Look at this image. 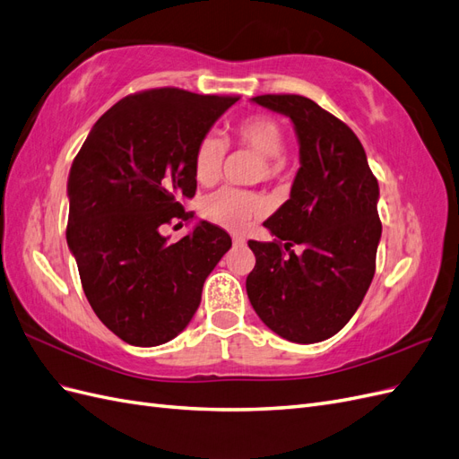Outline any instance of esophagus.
<instances>
[{
    "label": "esophagus",
    "instance_id": "1",
    "mask_svg": "<svg viewBox=\"0 0 459 459\" xmlns=\"http://www.w3.org/2000/svg\"><path fill=\"white\" fill-rule=\"evenodd\" d=\"M232 237V242H234V246H244L246 244V238L242 237V234H237V232H232L230 234Z\"/></svg>",
    "mask_w": 459,
    "mask_h": 459
}]
</instances>
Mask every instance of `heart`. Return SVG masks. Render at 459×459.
<instances>
[{"label": "heart", "mask_w": 459, "mask_h": 459, "mask_svg": "<svg viewBox=\"0 0 459 459\" xmlns=\"http://www.w3.org/2000/svg\"><path fill=\"white\" fill-rule=\"evenodd\" d=\"M232 138L238 146L255 152L261 157L259 175L274 178L282 171L281 155L286 138L281 125L267 115H250L232 126ZM227 155V143L215 134L204 136L194 152V177L204 186L213 185L221 177L222 161ZM202 215L213 225L225 229H242L264 212L259 195L240 188H219L207 194L200 204Z\"/></svg>", "instance_id": "1"}]
</instances>
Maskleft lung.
Listing matches in <instances>:
<instances>
[{
  "mask_svg": "<svg viewBox=\"0 0 459 459\" xmlns=\"http://www.w3.org/2000/svg\"><path fill=\"white\" fill-rule=\"evenodd\" d=\"M252 101L292 121L299 169L290 198L264 222L274 240L247 242L255 267L246 292L273 333L321 342L351 319L373 281L383 232L378 182L351 128L316 101L296 94Z\"/></svg>",
  "mask_w": 459,
  "mask_h": 459,
  "instance_id": "left-lung-1",
  "label": "left lung"
}]
</instances>
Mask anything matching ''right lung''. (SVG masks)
I'll list each match as a JSON object with an SVG mask.
<instances>
[{
  "instance_id": "1",
  "label": "right lung",
  "mask_w": 459,
  "mask_h": 459,
  "mask_svg": "<svg viewBox=\"0 0 459 459\" xmlns=\"http://www.w3.org/2000/svg\"><path fill=\"white\" fill-rule=\"evenodd\" d=\"M238 98L153 88L117 101L71 165L67 244L88 302L126 344L160 346L186 329L207 274L230 237L207 221L169 242L161 227L190 221L194 152Z\"/></svg>"
}]
</instances>
